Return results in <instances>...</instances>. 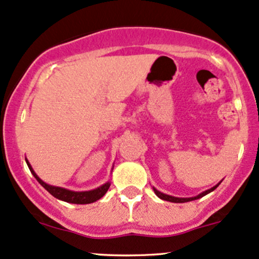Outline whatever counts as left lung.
I'll list each match as a JSON object with an SVG mask.
<instances>
[{
  "label": "left lung",
  "mask_w": 259,
  "mask_h": 259,
  "mask_svg": "<svg viewBox=\"0 0 259 259\" xmlns=\"http://www.w3.org/2000/svg\"><path fill=\"white\" fill-rule=\"evenodd\" d=\"M221 182H223V181H221ZM221 182H219V183L217 184V186L211 187V188L208 189V190H205V192H203V193H200V194H198L197 197H192V198H178V197H172V195L164 194V193L160 192V190H157V189H156L155 187H152V188H153V192H155V194L157 195V197L160 198V199H162V200L172 201V203H187V201H192V200H195V199H199V198L204 197V195L209 194V193H211L212 190H215V189L218 188V187H219V184H220Z\"/></svg>",
  "instance_id": "1"
}]
</instances>
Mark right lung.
Masks as SVG:
<instances>
[{
    "label": "right lung",
    "instance_id": "1",
    "mask_svg": "<svg viewBox=\"0 0 259 259\" xmlns=\"http://www.w3.org/2000/svg\"><path fill=\"white\" fill-rule=\"evenodd\" d=\"M25 162H27L28 167H29L30 172L32 175L35 177V180L44 187L48 192L50 193L53 197H55L56 199L62 201H66V203H71V204H90V203H95L97 201L98 199H101L104 194L107 193V190L109 189L110 187V182H107L104 183L103 186L98 187V188L92 189V190H86V192H73V190H69L66 188H62V187H55V186H50V184L45 183L44 181H41L40 178L36 176V173L34 172L33 167L30 166L29 161L25 158Z\"/></svg>",
    "mask_w": 259,
    "mask_h": 259
}]
</instances>
